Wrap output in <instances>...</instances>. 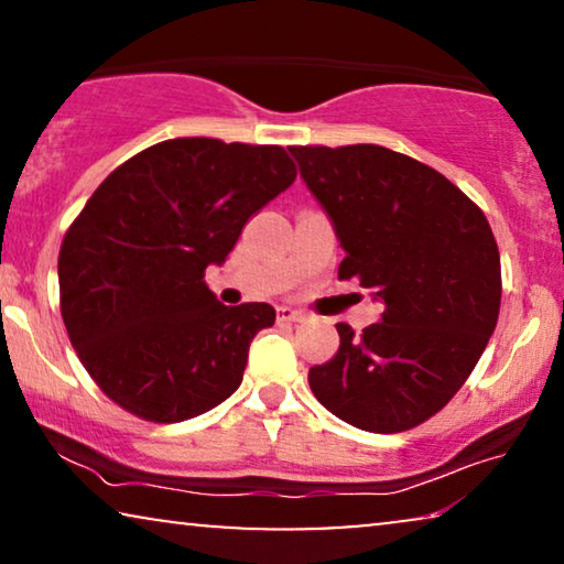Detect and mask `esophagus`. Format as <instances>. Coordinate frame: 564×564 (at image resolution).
I'll list each match as a JSON object with an SVG mask.
<instances>
[{
  "label": "esophagus",
  "instance_id": "1",
  "mask_svg": "<svg viewBox=\"0 0 564 564\" xmlns=\"http://www.w3.org/2000/svg\"><path fill=\"white\" fill-rule=\"evenodd\" d=\"M276 318L288 321V323H295V321H303L305 315L300 313V311H295V307H292V305H282V307H276Z\"/></svg>",
  "mask_w": 564,
  "mask_h": 564
}]
</instances>
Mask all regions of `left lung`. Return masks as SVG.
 I'll return each mask as SVG.
<instances>
[{"mask_svg":"<svg viewBox=\"0 0 564 564\" xmlns=\"http://www.w3.org/2000/svg\"><path fill=\"white\" fill-rule=\"evenodd\" d=\"M346 257L382 303L380 323L307 372L323 408L361 431L398 434L449 403L482 357L500 311V253L480 207L421 161L382 145H292Z\"/></svg>","mask_w":564,"mask_h":564,"instance_id":"1","label":"left lung"}]
</instances>
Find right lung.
<instances>
[{
    "instance_id": "obj_1",
    "label": "right lung",
    "mask_w": 564,
    "mask_h": 564,
    "mask_svg": "<svg viewBox=\"0 0 564 564\" xmlns=\"http://www.w3.org/2000/svg\"><path fill=\"white\" fill-rule=\"evenodd\" d=\"M280 145L174 138L115 169L58 253L61 315L99 390L145 421L220 405L274 307H228L205 284L251 215L295 182Z\"/></svg>"
}]
</instances>
